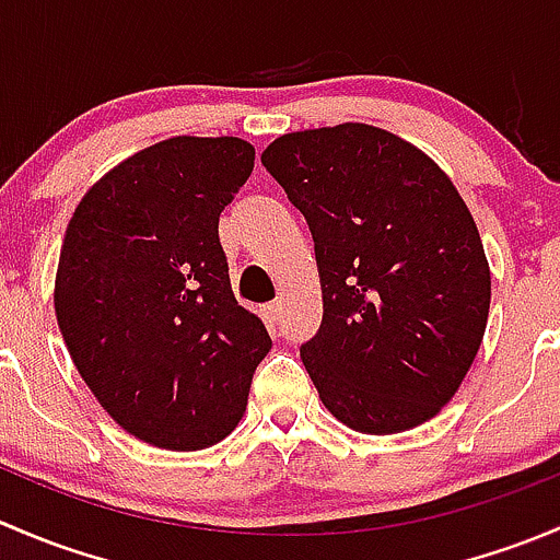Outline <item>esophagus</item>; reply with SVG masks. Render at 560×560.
<instances>
[{"instance_id":"esophagus-1","label":"esophagus","mask_w":560,"mask_h":560,"mask_svg":"<svg viewBox=\"0 0 560 560\" xmlns=\"http://www.w3.org/2000/svg\"><path fill=\"white\" fill-rule=\"evenodd\" d=\"M262 314H265V319H268V322H273V325H276V322L281 319V303H279V301L268 303V306L262 308Z\"/></svg>"}]
</instances>
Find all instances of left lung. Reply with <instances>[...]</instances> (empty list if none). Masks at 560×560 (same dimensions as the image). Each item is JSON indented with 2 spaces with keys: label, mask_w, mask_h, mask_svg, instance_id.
<instances>
[{
  "label": "left lung",
  "mask_w": 560,
  "mask_h": 560,
  "mask_svg": "<svg viewBox=\"0 0 560 560\" xmlns=\"http://www.w3.org/2000/svg\"><path fill=\"white\" fill-rule=\"evenodd\" d=\"M306 217L322 325L301 360L352 431L422 425L457 393L482 343L490 268L447 173L387 129H303L262 151Z\"/></svg>",
  "instance_id": "1"
}]
</instances>
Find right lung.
<instances>
[{
    "label": "right lung",
    "instance_id": "1",
    "mask_svg": "<svg viewBox=\"0 0 560 560\" xmlns=\"http://www.w3.org/2000/svg\"><path fill=\"white\" fill-rule=\"evenodd\" d=\"M252 167L241 138L162 140L105 173L67 224L61 336L107 415L154 447L230 436L273 343L235 301L219 244V213Z\"/></svg>",
    "mask_w": 560,
    "mask_h": 560
}]
</instances>
